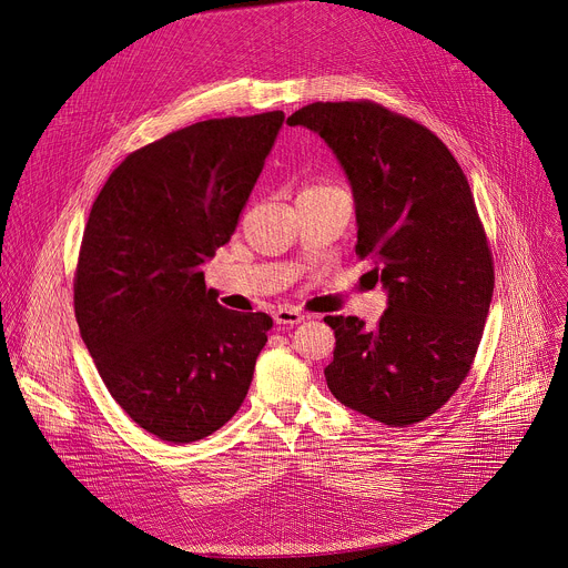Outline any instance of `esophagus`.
Instances as JSON below:
<instances>
[{
    "label": "esophagus",
    "mask_w": 568,
    "mask_h": 568,
    "mask_svg": "<svg viewBox=\"0 0 568 568\" xmlns=\"http://www.w3.org/2000/svg\"><path fill=\"white\" fill-rule=\"evenodd\" d=\"M274 320H276V324H283V326H292V324H300V322H304L306 320V315L304 313H300V311H294V308H278L276 313H274Z\"/></svg>",
    "instance_id": "obj_1"
}]
</instances>
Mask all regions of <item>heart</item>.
I'll list each match as a JSON object with an SVG mask.
<instances>
[{"mask_svg": "<svg viewBox=\"0 0 568 568\" xmlns=\"http://www.w3.org/2000/svg\"><path fill=\"white\" fill-rule=\"evenodd\" d=\"M308 191H322V189H317V186H315V189H306L304 193H308Z\"/></svg>", "mask_w": 568, "mask_h": 568, "instance_id": "1", "label": "heart"}]
</instances>
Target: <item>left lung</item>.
I'll list each match as a JSON object with an SVG mask.
<instances>
[{
  "label": "left lung",
  "mask_w": 568,
  "mask_h": 568,
  "mask_svg": "<svg viewBox=\"0 0 568 568\" xmlns=\"http://www.w3.org/2000/svg\"><path fill=\"white\" fill-rule=\"evenodd\" d=\"M336 154L354 197L356 255L386 290L375 329L329 315L326 386L345 407L405 428L463 384L484 336L495 272L467 176L426 126L371 101L311 103L287 116Z\"/></svg>",
  "instance_id": "left-lung-1"
}]
</instances>
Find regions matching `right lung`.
<instances>
[{
  "instance_id": "obj_1",
  "label": "right lung",
  "mask_w": 568,
  "mask_h": 568,
  "mask_svg": "<svg viewBox=\"0 0 568 568\" xmlns=\"http://www.w3.org/2000/svg\"><path fill=\"white\" fill-rule=\"evenodd\" d=\"M283 119L174 131L129 154L89 212L73 285L80 336L112 398L165 442L232 419L274 324L223 308L202 266L230 242Z\"/></svg>"
}]
</instances>
